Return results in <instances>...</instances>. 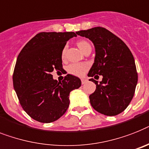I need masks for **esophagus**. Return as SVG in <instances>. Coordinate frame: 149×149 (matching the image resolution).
<instances>
[{
	"label": "esophagus",
	"instance_id": "34e87169",
	"mask_svg": "<svg viewBox=\"0 0 149 149\" xmlns=\"http://www.w3.org/2000/svg\"><path fill=\"white\" fill-rule=\"evenodd\" d=\"M87 81H88V80L86 79V78H81V83H82V84H85L86 82H87Z\"/></svg>",
	"mask_w": 149,
	"mask_h": 149
}]
</instances>
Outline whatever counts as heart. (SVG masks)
Here are the masks:
<instances>
[{
  "instance_id": "1",
  "label": "heart",
  "mask_w": 149,
  "mask_h": 149,
  "mask_svg": "<svg viewBox=\"0 0 149 149\" xmlns=\"http://www.w3.org/2000/svg\"><path fill=\"white\" fill-rule=\"evenodd\" d=\"M77 45L82 52L84 51L87 48L91 47L89 42L85 41V40H81V41L77 42ZM65 52L66 47H65L63 50H62V53H61L62 58L65 57ZM88 67H89V65H88V64H72L68 68V72H69L70 74H74V75L83 76L85 74L86 71L88 70Z\"/></svg>"
}]
</instances>
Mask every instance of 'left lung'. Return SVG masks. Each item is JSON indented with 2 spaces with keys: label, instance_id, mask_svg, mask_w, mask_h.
<instances>
[{
  "label": "left lung",
  "instance_id": "obj_1",
  "mask_svg": "<svg viewBox=\"0 0 149 149\" xmlns=\"http://www.w3.org/2000/svg\"><path fill=\"white\" fill-rule=\"evenodd\" d=\"M89 39L95 48L94 62L88 77L102 75L101 81L91 78L95 91L89 96L94 110L107 116H116L132 100L138 82L133 55L120 38L105 28L94 27L76 32Z\"/></svg>",
  "mask_w": 149,
  "mask_h": 149
}]
</instances>
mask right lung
<instances>
[{
    "instance_id": "obj_1",
    "label": "right lung",
    "mask_w": 149,
    "mask_h": 149,
    "mask_svg": "<svg viewBox=\"0 0 149 149\" xmlns=\"http://www.w3.org/2000/svg\"><path fill=\"white\" fill-rule=\"evenodd\" d=\"M74 32L40 33L19 52L13 75V88L20 105L33 120L49 123L59 119L69 106L70 92L79 88V77L67 74L53 79L54 70H62L61 53Z\"/></svg>"
}]
</instances>
